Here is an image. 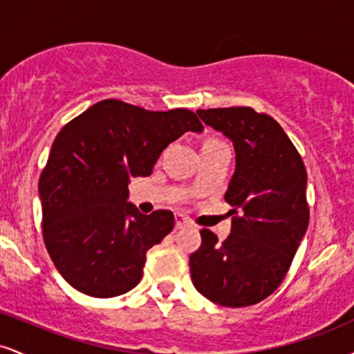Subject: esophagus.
Masks as SVG:
<instances>
[{
	"label": "esophagus",
	"instance_id": "obj_1",
	"mask_svg": "<svg viewBox=\"0 0 354 354\" xmlns=\"http://www.w3.org/2000/svg\"><path fill=\"white\" fill-rule=\"evenodd\" d=\"M186 225H188V219L183 216V214H176V216H174V228L180 230V228H183V226H186Z\"/></svg>",
	"mask_w": 354,
	"mask_h": 354
}]
</instances>
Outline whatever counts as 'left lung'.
Instances as JSON below:
<instances>
[{
    "instance_id": "8db88e82",
    "label": "left lung",
    "mask_w": 354,
    "mask_h": 354,
    "mask_svg": "<svg viewBox=\"0 0 354 354\" xmlns=\"http://www.w3.org/2000/svg\"><path fill=\"white\" fill-rule=\"evenodd\" d=\"M203 123L233 141L236 168L226 203L231 233L223 243L201 230L189 256L194 288L228 308L268 298L290 270L308 230L306 168L298 149L271 116L253 108L198 109Z\"/></svg>"
}]
</instances>
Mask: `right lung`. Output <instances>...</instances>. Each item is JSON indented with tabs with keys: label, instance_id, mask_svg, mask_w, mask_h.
I'll use <instances>...</instances> for the list:
<instances>
[{
	"label": "right lung",
	"instance_id": "add662e5",
	"mask_svg": "<svg viewBox=\"0 0 354 354\" xmlns=\"http://www.w3.org/2000/svg\"><path fill=\"white\" fill-rule=\"evenodd\" d=\"M203 124L189 109L148 111L103 100L55 138L39 176L43 239L75 290L113 298L143 276L146 251L173 230L171 211L143 214L128 203L131 178L149 176L160 154Z\"/></svg>",
	"mask_w": 354,
	"mask_h": 354
}]
</instances>
